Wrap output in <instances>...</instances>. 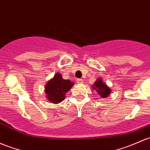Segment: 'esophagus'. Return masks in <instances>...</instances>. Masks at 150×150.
Returning <instances> with one entry per match:
<instances>
[{
	"mask_svg": "<svg viewBox=\"0 0 150 150\" xmlns=\"http://www.w3.org/2000/svg\"><path fill=\"white\" fill-rule=\"evenodd\" d=\"M83 82V80L82 79H78L77 80V83H82Z\"/></svg>",
	"mask_w": 150,
	"mask_h": 150,
	"instance_id": "esophagus-1",
	"label": "esophagus"
}]
</instances>
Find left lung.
I'll return each instance as SVG.
<instances>
[{"instance_id": "8db88e82", "label": "left lung", "mask_w": 150, "mask_h": 150, "mask_svg": "<svg viewBox=\"0 0 150 150\" xmlns=\"http://www.w3.org/2000/svg\"><path fill=\"white\" fill-rule=\"evenodd\" d=\"M93 89L96 90L99 96L103 98L108 97L111 93V89L108 87V86L104 83L100 78H98L94 84L93 85Z\"/></svg>"}]
</instances>
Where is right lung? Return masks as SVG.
<instances>
[{
	"instance_id": "1",
	"label": "right lung",
	"mask_w": 150,
	"mask_h": 150,
	"mask_svg": "<svg viewBox=\"0 0 150 150\" xmlns=\"http://www.w3.org/2000/svg\"><path fill=\"white\" fill-rule=\"evenodd\" d=\"M74 85L70 80L63 79L59 73H56L54 78L50 80L45 86L47 100L52 103H59L65 98V93Z\"/></svg>"
}]
</instances>
